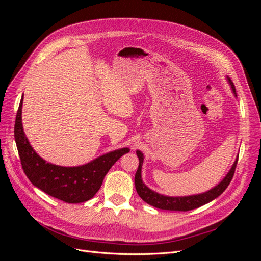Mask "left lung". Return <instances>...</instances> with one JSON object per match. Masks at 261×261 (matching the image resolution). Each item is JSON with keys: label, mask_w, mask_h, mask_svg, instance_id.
Instances as JSON below:
<instances>
[{"label": "left lung", "mask_w": 261, "mask_h": 261, "mask_svg": "<svg viewBox=\"0 0 261 261\" xmlns=\"http://www.w3.org/2000/svg\"><path fill=\"white\" fill-rule=\"evenodd\" d=\"M226 81L228 85L231 86L234 97L238 98V94L235 92V86L233 82L230 80V77L226 76ZM136 153L139 159V165L135 174V187H136L137 194L139 195L141 199H143L145 202L149 203L150 206L163 209V210H173V211L193 210L200 206H203V204L212 201L213 199L218 198V197L225 191L228 184H230V181L232 180L236 164H238V159H239V155H238L230 171L227 172V174L224 176V178L221 180L220 183H218L215 187L209 189V191L200 193V194H196V195H189V196H167V195H162L160 193L152 191L151 188H149L144 183L143 177H141V169H143L145 156L140 150H137Z\"/></svg>", "instance_id": "8db88e82"}]
</instances>
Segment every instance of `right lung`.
Masks as SVG:
<instances>
[{
	"instance_id": "obj_1",
	"label": "right lung",
	"mask_w": 261,
	"mask_h": 261,
	"mask_svg": "<svg viewBox=\"0 0 261 261\" xmlns=\"http://www.w3.org/2000/svg\"><path fill=\"white\" fill-rule=\"evenodd\" d=\"M22 101L23 94L15 121L14 136L26 176L42 192L65 202L80 203L91 199L100 189L109 170L123 154L129 152V148L113 150L77 167H62L46 162L31 147L23 132Z\"/></svg>"
}]
</instances>
